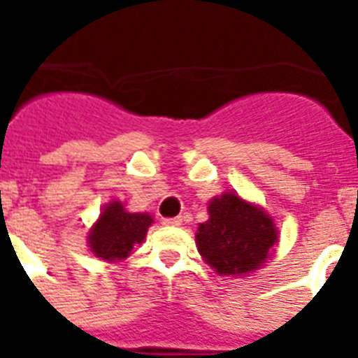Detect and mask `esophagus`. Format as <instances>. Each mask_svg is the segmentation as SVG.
<instances>
[{
	"label": "esophagus",
	"instance_id": "34e87169",
	"mask_svg": "<svg viewBox=\"0 0 358 358\" xmlns=\"http://www.w3.org/2000/svg\"><path fill=\"white\" fill-rule=\"evenodd\" d=\"M163 224H167V227H180V224H182V219H180V217H165V219H163Z\"/></svg>",
	"mask_w": 358,
	"mask_h": 358
}]
</instances>
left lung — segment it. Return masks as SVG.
I'll list each match as a JSON object with an SVG mask.
<instances>
[{"mask_svg":"<svg viewBox=\"0 0 358 358\" xmlns=\"http://www.w3.org/2000/svg\"><path fill=\"white\" fill-rule=\"evenodd\" d=\"M210 219L199 227L196 245L206 264L219 275H245L266 262L277 243L271 217L234 193L213 199Z\"/></svg>","mask_w":358,"mask_h":358,"instance_id":"1","label":"left lung"}]
</instances>
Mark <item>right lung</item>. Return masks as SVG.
I'll return each instance as SVG.
<instances>
[{
	"instance_id": "obj_1",
	"label": "right lung",
	"mask_w": 358,
	"mask_h": 358,
	"mask_svg": "<svg viewBox=\"0 0 358 358\" xmlns=\"http://www.w3.org/2000/svg\"><path fill=\"white\" fill-rule=\"evenodd\" d=\"M150 224L148 213H129L120 202H111L103 208L98 223L91 229V250L102 260H122L135 243L145 239Z\"/></svg>"
}]
</instances>
